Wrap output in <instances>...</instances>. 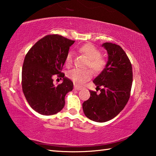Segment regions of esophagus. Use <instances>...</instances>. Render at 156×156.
<instances>
[{
    "mask_svg": "<svg viewBox=\"0 0 156 156\" xmlns=\"http://www.w3.org/2000/svg\"><path fill=\"white\" fill-rule=\"evenodd\" d=\"M74 89H75V90H81V88L78 87V86H74Z\"/></svg>",
    "mask_w": 156,
    "mask_h": 156,
    "instance_id": "esophagus-1",
    "label": "esophagus"
}]
</instances>
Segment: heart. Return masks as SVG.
<instances>
[{"instance_id": "b5f03b06", "label": "heart", "mask_w": 156, "mask_h": 156, "mask_svg": "<svg viewBox=\"0 0 156 156\" xmlns=\"http://www.w3.org/2000/svg\"><path fill=\"white\" fill-rule=\"evenodd\" d=\"M79 50L83 53L89 59L87 66L90 67L94 72L98 73L101 72L107 65V60L101 55V51L95 46L91 44H86L79 48ZM73 61V53L69 51L66 54L65 62L67 66L71 65ZM68 77L73 81L76 86H81L91 79L92 72L90 69H74L68 73Z\"/></svg>"}]
</instances>
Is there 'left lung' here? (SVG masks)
<instances>
[{
  "label": "left lung",
  "instance_id": "left-lung-1",
  "mask_svg": "<svg viewBox=\"0 0 156 156\" xmlns=\"http://www.w3.org/2000/svg\"><path fill=\"white\" fill-rule=\"evenodd\" d=\"M102 46L107 51L108 61L93 82L97 87H104L99 94L90 90V98L83 103L86 116L97 122L109 121L123 110L130 98L133 78L131 62L121 47L111 43Z\"/></svg>",
  "mask_w": 156,
  "mask_h": 156
}]
</instances>
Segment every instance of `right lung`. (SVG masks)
<instances>
[{"label": "right lung", "instance_id": "add662e5", "mask_svg": "<svg viewBox=\"0 0 156 156\" xmlns=\"http://www.w3.org/2000/svg\"><path fill=\"white\" fill-rule=\"evenodd\" d=\"M75 41L49 34L38 41L26 54L22 72V87L26 101L40 114L51 115L62 109L64 98L73 83L62 73L66 54ZM55 76L63 82L55 86Z\"/></svg>", "mask_w": 156, "mask_h": 156}]
</instances>
